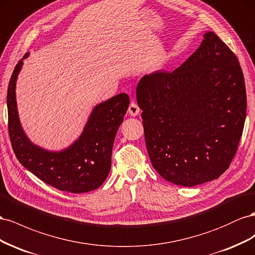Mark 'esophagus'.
<instances>
[{
  "mask_svg": "<svg viewBox=\"0 0 255 255\" xmlns=\"http://www.w3.org/2000/svg\"><path fill=\"white\" fill-rule=\"evenodd\" d=\"M128 113H129V115H131V116H136L137 114L140 113V108L137 107V105L135 104V103H131L129 105V108H128Z\"/></svg>",
  "mask_w": 255,
  "mask_h": 255,
  "instance_id": "obj_1",
  "label": "esophagus"
}]
</instances>
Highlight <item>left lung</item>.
Wrapping results in <instances>:
<instances>
[{
	"label": "left lung",
	"instance_id": "obj_1",
	"mask_svg": "<svg viewBox=\"0 0 255 255\" xmlns=\"http://www.w3.org/2000/svg\"><path fill=\"white\" fill-rule=\"evenodd\" d=\"M172 72L144 76L136 87L145 143L154 169L193 187L219 177L234 158L247 112L236 55L214 32Z\"/></svg>",
	"mask_w": 255,
	"mask_h": 255
}]
</instances>
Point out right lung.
Segmentation results:
<instances>
[{
    "label": "right lung",
    "mask_w": 255,
    "mask_h": 255,
    "mask_svg": "<svg viewBox=\"0 0 255 255\" xmlns=\"http://www.w3.org/2000/svg\"><path fill=\"white\" fill-rule=\"evenodd\" d=\"M21 59L13 69L7 90L8 131L19 162L43 183L71 193L99 188L111 170V155L116 132L129 107L127 94H119L93 108L78 139L68 147L50 150L28 139L20 123L16 83L23 66Z\"/></svg>",
    "instance_id": "add662e5"
}]
</instances>
